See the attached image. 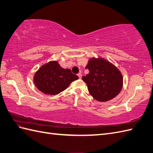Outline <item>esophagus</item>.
I'll use <instances>...</instances> for the list:
<instances>
[{"label":"esophagus","instance_id":"1","mask_svg":"<svg viewBox=\"0 0 153 153\" xmlns=\"http://www.w3.org/2000/svg\"><path fill=\"white\" fill-rule=\"evenodd\" d=\"M78 76H79V79H81V78H82V73H79V74H78Z\"/></svg>","mask_w":153,"mask_h":153}]
</instances>
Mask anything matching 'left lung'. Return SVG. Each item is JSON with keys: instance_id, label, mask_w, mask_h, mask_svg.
Masks as SVG:
<instances>
[{"instance_id": "left-lung-1", "label": "left lung", "mask_w": 153, "mask_h": 153, "mask_svg": "<svg viewBox=\"0 0 153 153\" xmlns=\"http://www.w3.org/2000/svg\"><path fill=\"white\" fill-rule=\"evenodd\" d=\"M85 68L89 69V73L82 79L95 100L108 101L120 94L123 85V78L112 63L101 57H93L89 59Z\"/></svg>"}]
</instances>
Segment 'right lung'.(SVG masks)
Masks as SVG:
<instances>
[{"instance_id": "add662e5", "label": "right lung", "mask_w": 153, "mask_h": 153, "mask_svg": "<svg viewBox=\"0 0 153 153\" xmlns=\"http://www.w3.org/2000/svg\"><path fill=\"white\" fill-rule=\"evenodd\" d=\"M79 76L69 69H64L58 61H50L40 67L33 75V83L40 91L47 95H57L68 88Z\"/></svg>"}]
</instances>
